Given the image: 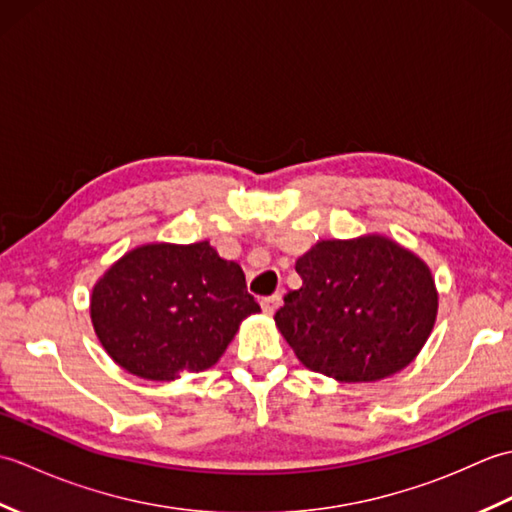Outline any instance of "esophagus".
<instances>
[{
  "label": "esophagus",
  "mask_w": 512,
  "mask_h": 512,
  "mask_svg": "<svg viewBox=\"0 0 512 512\" xmlns=\"http://www.w3.org/2000/svg\"><path fill=\"white\" fill-rule=\"evenodd\" d=\"M279 303H281V295L264 297V299H262V310H264L266 314H273V312L279 308Z\"/></svg>",
  "instance_id": "esophagus-1"
}]
</instances>
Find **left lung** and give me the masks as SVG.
<instances>
[{
  "label": "left lung",
  "instance_id": "8db88e82",
  "mask_svg": "<svg viewBox=\"0 0 512 512\" xmlns=\"http://www.w3.org/2000/svg\"><path fill=\"white\" fill-rule=\"evenodd\" d=\"M295 270L275 325L312 372L339 383H376L405 369L438 317L429 266L396 239L367 233L321 239Z\"/></svg>",
  "mask_w": 512,
  "mask_h": 512
}]
</instances>
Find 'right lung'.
<instances>
[{
  "mask_svg": "<svg viewBox=\"0 0 512 512\" xmlns=\"http://www.w3.org/2000/svg\"><path fill=\"white\" fill-rule=\"evenodd\" d=\"M257 312L242 266L209 242L127 250L90 297L103 350L125 372L158 383L213 367L239 323Z\"/></svg>",
  "mask_w": 512,
  "mask_h": 512,
  "instance_id": "right-lung-1",
  "label": "right lung"
}]
</instances>
